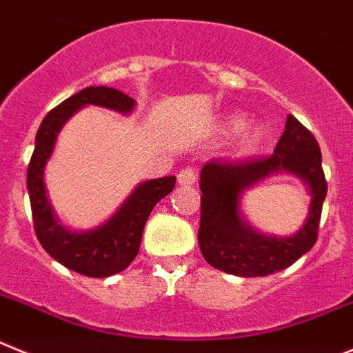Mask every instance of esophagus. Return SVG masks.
<instances>
[{
	"instance_id": "obj_1",
	"label": "esophagus",
	"mask_w": 353,
	"mask_h": 353,
	"mask_svg": "<svg viewBox=\"0 0 353 353\" xmlns=\"http://www.w3.org/2000/svg\"><path fill=\"white\" fill-rule=\"evenodd\" d=\"M177 183L183 184V186H192L196 183V170L188 167V169H183L177 174Z\"/></svg>"
}]
</instances>
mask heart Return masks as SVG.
Here are the masks:
<instances>
[{
	"label": "heart",
	"instance_id": "obj_1",
	"mask_svg": "<svg viewBox=\"0 0 353 353\" xmlns=\"http://www.w3.org/2000/svg\"><path fill=\"white\" fill-rule=\"evenodd\" d=\"M248 125V119L239 112H230L223 117L218 125V132L221 135H237V133L243 132ZM265 141V132H263L262 126H252L248 128L246 132L241 133V137L237 139L236 151L241 157H250V154L256 153L260 149V145Z\"/></svg>",
	"mask_w": 353,
	"mask_h": 353
}]
</instances>
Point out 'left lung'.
<instances>
[{
	"label": "left lung",
	"instance_id": "obj_1",
	"mask_svg": "<svg viewBox=\"0 0 353 353\" xmlns=\"http://www.w3.org/2000/svg\"><path fill=\"white\" fill-rule=\"evenodd\" d=\"M299 176L310 192V211L299 231L288 238L262 234L240 211L244 191L271 175ZM200 252L212 268L227 274L256 278L283 271L313 248L327 195L322 153L313 133L294 116L268 158L211 160L200 170Z\"/></svg>",
	"mask_w": 353,
	"mask_h": 353
}]
</instances>
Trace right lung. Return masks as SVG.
<instances>
[{"instance_id": "add662e5", "label": "right lung", "mask_w": 353, "mask_h": 353, "mask_svg": "<svg viewBox=\"0 0 353 353\" xmlns=\"http://www.w3.org/2000/svg\"><path fill=\"white\" fill-rule=\"evenodd\" d=\"M85 105H98L119 114H132L135 100L107 85H90L66 98L43 117L34 139V151L28 167V192L33 211L34 232L47 253L65 268L91 276L107 278L125 271L137 256L142 232L154 205L176 186V177L144 181L105 223L90 230H70L54 212L46 188V167L65 123Z\"/></svg>"}]
</instances>
